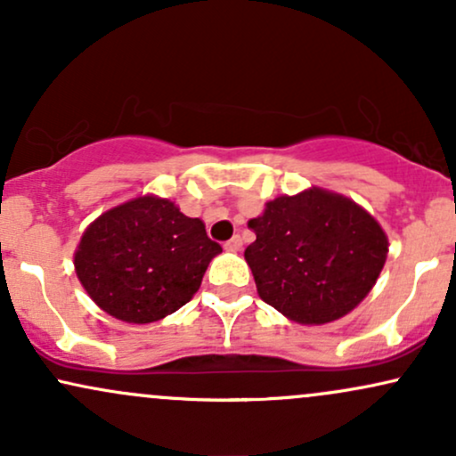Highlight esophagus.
Masks as SVG:
<instances>
[{"label":"esophagus","mask_w":456,"mask_h":456,"mask_svg":"<svg viewBox=\"0 0 456 456\" xmlns=\"http://www.w3.org/2000/svg\"><path fill=\"white\" fill-rule=\"evenodd\" d=\"M240 248H242V238L240 235H233L229 242H224V250H229V253H238Z\"/></svg>","instance_id":"esophagus-1"}]
</instances>
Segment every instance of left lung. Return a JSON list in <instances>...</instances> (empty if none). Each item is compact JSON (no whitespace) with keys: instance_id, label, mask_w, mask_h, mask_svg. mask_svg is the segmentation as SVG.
<instances>
[{"instance_id":"8db88e82","label":"left lung","mask_w":456,"mask_h":456,"mask_svg":"<svg viewBox=\"0 0 456 456\" xmlns=\"http://www.w3.org/2000/svg\"><path fill=\"white\" fill-rule=\"evenodd\" d=\"M244 250L257 294L291 322L323 326L352 313L378 282L388 235L354 199L311 186L250 218Z\"/></svg>"}]
</instances>
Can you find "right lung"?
Returning a JSON list of instances; mask_svg holds the SVG:
<instances>
[{
  "label": "right lung",
  "mask_w": 456,
  "mask_h": 456,
  "mask_svg": "<svg viewBox=\"0 0 456 456\" xmlns=\"http://www.w3.org/2000/svg\"><path fill=\"white\" fill-rule=\"evenodd\" d=\"M223 253L201 218L175 201L139 195L87 224L75 250L83 289L107 315L126 323L160 322L197 294Z\"/></svg>",
  "instance_id": "1"
}]
</instances>
